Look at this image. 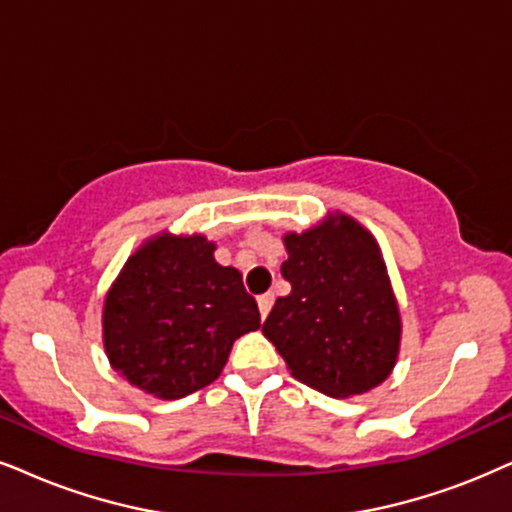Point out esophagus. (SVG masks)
<instances>
[{
    "label": "esophagus",
    "mask_w": 512,
    "mask_h": 512,
    "mask_svg": "<svg viewBox=\"0 0 512 512\" xmlns=\"http://www.w3.org/2000/svg\"><path fill=\"white\" fill-rule=\"evenodd\" d=\"M257 307H260L262 319H267V314L271 312V307H274V293H264V295L257 297Z\"/></svg>",
    "instance_id": "esophagus-1"
}]
</instances>
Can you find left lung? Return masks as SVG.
Instances as JSON below:
<instances>
[{
  "label": "left lung",
  "instance_id": "1",
  "mask_svg": "<svg viewBox=\"0 0 512 512\" xmlns=\"http://www.w3.org/2000/svg\"><path fill=\"white\" fill-rule=\"evenodd\" d=\"M278 297L262 333L304 385L352 397L380 385L399 352V309L378 243L340 215L304 234H288Z\"/></svg>",
  "mask_w": 512,
  "mask_h": 512
}]
</instances>
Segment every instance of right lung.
Segmentation results:
<instances>
[{
  "label": "right lung",
  "mask_w": 512,
  "mask_h": 512,
  "mask_svg": "<svg viewBox=\"0 0 512 512\" xmlns=\"http://www.w3.org/2000/svg\"><path fill=\"white\" fill-rule=\"evenodd\" d=\"M203 236H158L129 257L103 307L115 371L160 399H179L222 373L231 345L260 328L241 271Z\"/></svg>",
  "instance_id": "right-lung-1"
}]
</instances>
